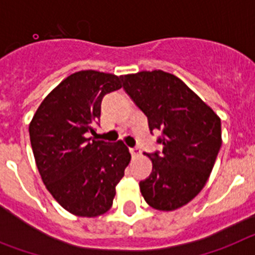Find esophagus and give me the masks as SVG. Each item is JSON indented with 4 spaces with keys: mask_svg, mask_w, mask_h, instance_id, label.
I'll list each match as a JSON object with an SVG mask.
<instances>
[{
    "mask_svg": "<svg viewBox=\"0 0 255 255\" xmlns=\"http://www.w3.org/2000/svg\"><path fill=\"white\" fill-rule=\"evenodd\" d=\"M129 152H130V155H132V156H138V155L141 154V150L138 149V147H130Z\"/></svg>",
    "mask_w": 255,
    "mask_h": 255,
    "instance_id": "1",
    "label": "esophagus"
}]
</instances>
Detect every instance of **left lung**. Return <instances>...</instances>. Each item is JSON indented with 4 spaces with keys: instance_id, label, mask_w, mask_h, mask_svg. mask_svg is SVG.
<instances>
[{
    "instance_id": "left-lung-1",
    "label": "left lung",
    "mask_w": 255,
    "mask_h": 255,
    "mask_svg": "<svg viewBox=\"0 0 255 255\" xmlns=\"http://www.w3.org/2000/svg\"><path fill=\"white\" fill-rule=\"evenodd\" d=\"M128 96L161 130L163 150L149 155L152 172L140 182L146 203L158 210L186 205L203 190L222 145L220 117L176 75L163 70L122 75Z\"/></svg>"
}]
</instances>
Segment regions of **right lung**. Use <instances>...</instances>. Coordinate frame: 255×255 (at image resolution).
<instances>
[{
    "mask_svg": "<svg viewBox=\"0 0 255 255\" xmlns=\"http://www.w3.org/2000/svg\"><path fill=\"white\" fill-rule=\"evenodd\" d=\"M121 87V77L114 74L77 72L51 91L30 122V143L42 181L75 216L108 212L130 160L122 141L88 138V133H96L103 97Z\"/></svg>",
    "mask_w": 255,
    "mask_h": 255,
    "instance_id": "right-lung-1",
    "label": "right lung"
}]
</instances>
